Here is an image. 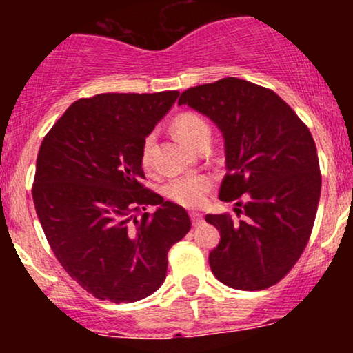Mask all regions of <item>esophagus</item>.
I'll list each match as a JSON object with an SVG mask.
<instances>
[{"mask_svg": "<svg viewBox=\"0 0 353 353\" xmlns=\"http://www.w3.org/2000/svg\"><path fill=\"white\" fill-rule=\"evenodd\" d=\"M190 221H192L194 228H199V225L204 224V217L199 212H190Z\"/></svg>", "mask_w": 353, "mask_h": 353, "instance_id": "34e87169", "label": "esophagus"}]
</instances>
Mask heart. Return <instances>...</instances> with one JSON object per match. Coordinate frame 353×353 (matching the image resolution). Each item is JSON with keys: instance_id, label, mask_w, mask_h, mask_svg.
Instances as JSON below:
<instances>
[{"instance_id": "1", "label": "heart", "mask_w": 353, "mask_h": 353, "mask_svg": "<svg viewBox=\"0 0 353 353\" xmlns=\"http://www.w3.org/2000/svg\"><path fill=\"white\" fill-rule=\"evenodd\" d=\"M172 131L184 144L189 148L199 149L205 141H210V128L208 121L204 117L196 114V112L184 111L179 112L172 119ZM152 144L154 136H148L143 141V148H141V164L144 169L151 168L152 159ZM212 182L208 176L196 174V176H185L179 179L169 181L164 185V196L169 201L176 202L182 208L194 209L201 208L204 204L205 196H208Z\"/></svg>"}]
</instances>
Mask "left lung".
Returning a JSON list of instances; mask_svg holds the SVG:
<instances>
[{"label":"left lung","mask_w":353,"mask_h":353,"mask_svg":"<svg viewBox=\"0 0 353 353\" xmlns=\"http://www.w3.org/2000/svg\"><path fill=\"white\" fill-rule=\"evenodd\" d=\"M181 104L221 129L228 174L219 199L236 201L237 217L244 216H205L221 232L210 270L232 289H267L289 274L314 228L322 188L314 137L272 89L244 79L189 88Z\"/></svg>","instance_id":"8db88e82"}]
</instances>
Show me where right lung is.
<instances>
[{
    "mask_svg": "<svg viewBox=\"0 0 353 353\" xmlns=\"http://www.w3.org/2000/svg\"><path fill=\"white\" fill-rule=\"evenodd\" d=\"M177 96L83 98L39 148L33 201L44 236L64 270L99 301L129 303L156 292L169 249L190 230L184 208L143 185V141ZM151 205L154 214L145 210Z\"/></svg>",
    "mask_w": 353,
    "mask_h": 353,
    "instance_id": "1",
    "label": "right lung"
}]
</instances>
